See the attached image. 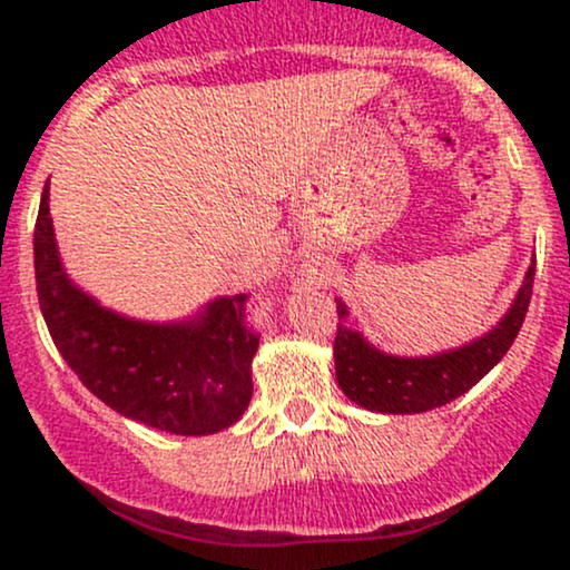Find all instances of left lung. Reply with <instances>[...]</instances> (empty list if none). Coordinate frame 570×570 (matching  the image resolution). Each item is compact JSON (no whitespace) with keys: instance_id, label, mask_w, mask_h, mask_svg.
<instances>
[{"instance_id":"1","label":"left lung","mask_w":570,"mask_h":570,"mask_svg":"<svg viewBox=\"0 0 570 570\" xmlns=\"http://www.w3.org/2000/svg\"><path fill=\"white\" fill-rule=\"evenodd\" d=\"M535 259L528 267L525 284L517 292L514 305L501 318L493 332L480 337L472 345L458 351L440 353L429 358H399L381 353L358 332L340 324L335 335V375L343 394L358 407L391 415L407 412H426L453 402L466 394L474 383H480L503 353L512 348L520 326L525 322L528 305L533 294ZM345 305L337 299V316L345 318Z\"/></svg>"}]
</instances>
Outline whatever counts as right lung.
Wrapping results in <instances>:
<instances>
[{"instance_id":"1","label":"right lung","mask_w":570,"mask_h":570,"mask_svg":"<svg viewBox=\"0 0 570 570\" xmlns=\"http://www.w3.org/2000/svg\"><path fill=\"white\" fill-rule=\"evenodd\" d=\"M35 273L58 353L104 404L144 426L185 436L214 434L244 415L259 345L246 324V294L217 299L189 324H141L104 311L63 273L48 185L35 227Z\"/></svg>"}]
</instances>
